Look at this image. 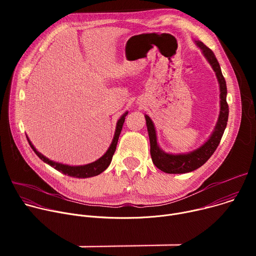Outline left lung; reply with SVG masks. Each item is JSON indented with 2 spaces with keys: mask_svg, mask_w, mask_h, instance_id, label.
<instances>
[{
  "mask_svg": "<svg viewBox=\"0 0 256 256\" xmlns=\"http://www.w3.org/2000/svg\"><path fill=\"white\" fill-rule=\"evenodd\" d=\"M196 44L202 48L204 56L210 64L212 70L216 72V75L220 84V98H221V112L220 116H218V120L216 122V128L214 132L212 134L210 138L198 150L188 153V154H180V155H172L164 153L157 144L156 138V132L154 124L151 120V118L146 116V122H147L148 132H149V138H150V144H151V157L152 161L155 164L157 168H159L161 171L165 173L170 174H179V173H188L192 172L200 166H202L214 154L216 149L218 148V144L221 142V138L223 136L224 130L227 126L228 116H229V106L227 103V86L225 78L222 74L221 66L218 62V60L216 58L214 52L212 50H210L206 44H204L202 42H198Z\"/></svg>",
  "mask_w": 256,
  "mask_h": 256,
  "instance_id": "8db88e82",
  "label": "left lung"
}]
</instances>
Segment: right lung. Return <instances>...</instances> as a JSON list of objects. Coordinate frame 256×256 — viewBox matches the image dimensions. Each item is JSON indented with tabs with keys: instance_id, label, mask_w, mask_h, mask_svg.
<instances>
[{
	"instance_id": "add662e5",
	"label": "right lung",
	"mask_w": 256,
	"mask_h": 256,
	"mask_svg": "<svg viewBox=\"0 0 256 256\" xmlns=\"http://www.w3.org/2000/svg\"><path fill=\"white\" fill-rule=\"evenodd\" d=\"M128 112H126L118 122L116 124V134H114V138L112 140V142L110 144V147L108 148L107 152L97 161L87 164V165H83V166H68V165H64L60 163H56L54 161L48 160V158H46L44 155H42L40 152L36 151V149L33 147V144H31V142L29 140V138H27V140L30 144V147L32 148V150L34 151V153L38 155L44 162H46V164L50 165L52 167H54V169H56L58 171L70 176V177H76V178H87V177H92V176H96L100 173H102L108 166L110 164L112 160V156L116 152V144H118V140L120 134V132L122 130V126L126 120Z\"/></svg>"
}]
</instances>
